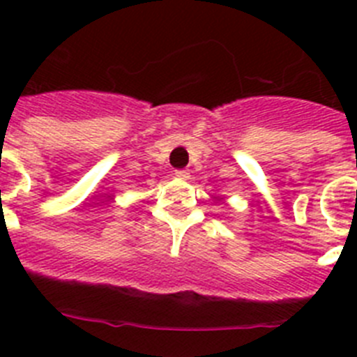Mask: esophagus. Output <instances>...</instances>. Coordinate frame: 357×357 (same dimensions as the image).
Returning a JSON list of instances; mask_svg holds the SVG:
<instances>
[{
	"label": "esophagus",
	"instance_id": "1",
	"mask_svg": "<svg viewBox=\"0 0 357 357\" xmlns=\"http://www.w3.org/2000/svg\"><path fill=\"white\" fill-rule=\"evenodd\" d=\"M175 175L178 176V178H189V172H188V169H176Z\"/></svg>",
	"mask_w": 357,
	"mask_h": 357
}]
</instances>
